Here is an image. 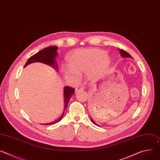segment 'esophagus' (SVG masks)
<instances>
[{
  "label": "esophagus",
  "mask_w": 160,
  "mask_h": 160,
  "mask_svg": "<svg viewBox=\"0 0 160 160\" xmlns=\"http://www.w3.org/2000/svg\"><path fill=\"white\" fill-rule=\"evenodd\" d=\"M83 90V87H77V88H75V92H78V91H81V90Z\"/></svg>",
  "instance_id": "34e87169"
}]
</instances>
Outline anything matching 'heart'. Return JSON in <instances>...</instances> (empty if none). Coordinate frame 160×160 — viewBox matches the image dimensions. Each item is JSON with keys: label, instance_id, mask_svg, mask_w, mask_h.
I'll use <instances>...</instances> for the list:
<instances>
[{"label": "heart", "instance_id": "obj_1", "mask_svg": "<svg viewBox=\"0 0 160 160\" xmlns=\"http://www.w3.org/2000/svg\"><path fill=\"white\" fill-rule=\"evenodd\" d=\"M101 49H83L73 52L67 58L68 68L62 70L64 78L72 83L80 80L79 75L87 73L94 81L102 75L111 64V58Z\"/></svg>", "mask_w": 160, "mask_h": 160}]
</instances>
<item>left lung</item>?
<instances>
[{
    "mask_svg": "<svg viewBox=\"0 0 160 160\" xmlns=\"http://www.w3.org/2000/svg\"><path fill=\"white\" fill-rule=\"evenodd\" d=\"M120 55H121V56L122 57V58H132V57L128 53V52H127L126 51H123V50H122V49H120ZM90 119H91V122H92L94 125H98V126H99V125H98L94 121V120L90 117Z\"/></svg>",
    "mask_w": 160,
    "mask_h": 160,
    "instance_id": "1",
    "label": "left lung"
}]
</instances>
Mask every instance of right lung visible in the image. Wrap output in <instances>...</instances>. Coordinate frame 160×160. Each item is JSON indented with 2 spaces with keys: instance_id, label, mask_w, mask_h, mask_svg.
I'll return each mask as SVG.
<instances>
[{
  "instance_id": "add662e5",
  "label": "right lung",
  "mask_w": 160,
  "mask_h": 160,
  "mask_svg": "<svg viewBox=\"0 0 160 160\" xmlns=\"http://www.w3.org/2000/svg\"><path fill=\"white\" fill-rule=\"evenodd\" d=\"M58 49V47L51 46V47H48V48H46L42 49V51H39L38 52L36 53L35 54H34L33 56L30 57L28 59V60L27 61V62H26L24 68L33 62H42V63H44L47 65H49V66H51L52 68H53L54 69L56 70V71H58V64H57L56 60V58L58 56V52H57ZM75 89L73 88L72 87H70L68 86H66L64 87L63 96H64V110H63L62 115L57 120H54V122L48 123H44L42 125H52V124L58 123L61 120V119L62 118V117L64 115L65 109L68 106V102H69L70 98L75 93Z\"/></svg>"
}]
</instances>
